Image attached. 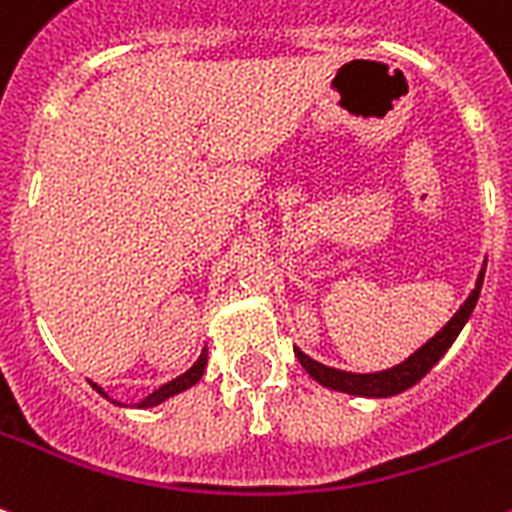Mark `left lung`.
<instances>
[{"instance_id": "1", "label": "left lung", "mask_w": 512, "mask_h": 512, "mask_svg": "<svg viewBox=\"0 0 512 512\" xmlns=\"http://www.w3.org/2000/svg\"><path fill=\"white\" fill-rule=\"evenodd\" d=\"M481 284H484V273L476 281V289L471 292V297L465 299L463 307L458 313L452 315V321L434 336L429 342L423 344L421 350L410 355L405 363L394 365L389 371L381 373H347V371H336V368H328L323 363H315L313 357H307L305 352L294 350L297 360L302 363L310 376L318 381V384L328 386V389H336V392H347L357 394V397H392V394H400L405 389H410L413 384H418L426 373L436 365V360L450 350L452 342L458 339V334L463 331L465 321L471 318L473 307L479 302Z\"/></svg>"}]
</instances>
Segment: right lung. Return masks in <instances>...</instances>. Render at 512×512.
<instances>
[{"instance_id":"add662e5","label":"right lung","mask_w":512,"mask_h":512,"mask_svg":"<svg viewBox=\"0 0 512 512\" xmlns=\"http://www.w3.org/2000/svg\"><path fill=\"white\" fill-rule=\"evenodd\" d=\"M205 365H207V352L202 350V355H199L197 363L191 365V368L184 373V376H178V378H173V381H168V384H162L160 389H155V392L149 394V397H144V400H141L136 407L160 405V402H165V400H168V397H173V394L184 392V389L194 386L199 381V378H202V373H205ZM91 386H94V389H97V392L102 394V397H107V394L102 392V389H99L97 384H91Z\"/></svg>"}]
</instances>
